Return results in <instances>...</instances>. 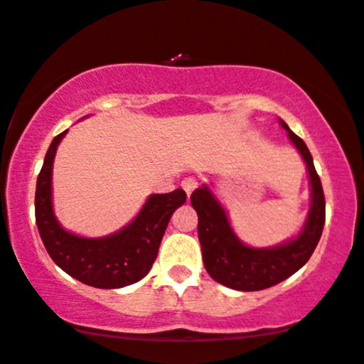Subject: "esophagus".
<instances>
[{
  "mask_svg": "<svg viewBox=\"0 0 364 364\" xmlns=\"http://www.w3.org/2000/svg\"><path fill=\"white\" fill-rule=\"evenodd\" d=\"M198 185H200V181L196 178H193V176H190V178H185L181 181V186H183V190L186 191V195L190 196L191 193H193V191L196 190V188H198Z\"/></svg>",
  "mask_w": 364,
  "mask_h": 364,
  "instance_id": "1",
  "label": "esophagus"
}]
</instances>
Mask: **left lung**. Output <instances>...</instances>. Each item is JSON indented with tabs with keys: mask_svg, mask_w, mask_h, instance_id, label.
Wrapping results in <instances>:
<instances>
[{
	"mask_svg": "<svg viewBox=\"0 0 364 364\" xmlns=\"http://www.w3.org/2000/svg\"><path fill=\"white\" fill-rule=\"evenodd\" d=\"M282 125L307 163L312 185V207L299 237L271 249L244 246L235 237L224 208L213 198L212 191L203 186L191 193V205L198 213V239L205 269L215 282L234 290H264L296 273L312 256L326 224V198L312 154L304 140L293 134L283 120Z\"/></svg>",
	"mask_w": 364,
	"mask_h": 364,
	"instance_id": "left-lung-1",
	"label": "left lung"
}]
</instances>
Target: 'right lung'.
<instances>
[{"label": "right lung", "mask_w": 364, "mask_h": 364, "mask_svg": "<svg viewBox=\"0 0 364 364\" xmlns=\"http://www.w3.org/2000/svg\"><path fill=\"white\" fill-rule=\"evenodd\" d=\"M55 135L47 151L35 190V222L52 261L69 277L95 288H122L137 283L154 264L169 218L186 201L178 188L149 196L132 224L102 239H86L65 232L52 212V163L60 139Z\"/></svg>", "instance_id": "add662e5"}]
</instances>
